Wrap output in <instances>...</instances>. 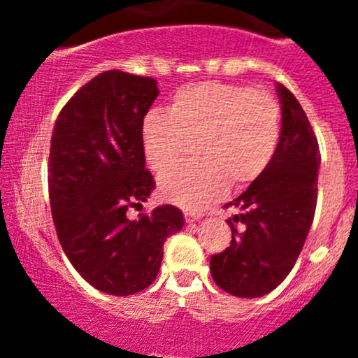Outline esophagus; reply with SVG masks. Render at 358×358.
Returning <instances> with one entry per match:
<instances>
[{
	"label": "esophagus",
	"instance_id": "obj_1",
	"mask_svg": "<svg viewBox=\"0 0 358 358\" xmlns=\"http://www.w3.org/2000/svg\"><path fill=\"white\" fill-rule=\"evenodd\" d=\"M183 215H185V222L187 223H196L197 220L201 218L199 215H196V213H190V211H185V213H183Z\"/></svg>",
	"mask_w": 358,
	"mask_h": 358
}]
</instances>
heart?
Returning a JSON list of instances; mask_svg holds the SVG:
<instances>
[{"label":"heart","mask_w":358,"mask_h":358,"mask_svg":"<svg viewBox=\"0 0 358 358\" xmlns=\"http://www.w3.org/2000/svg\"><path fill=\"white\" fill-rule=\"evenodd\" d=\"M142 136L157 173L178 164L197 142L199 161L162 175L159 189L166 201L201 211L229 187L246 189L265 173L280 138V107L249 86L199 83L178 90L169 112L150 110Z\"/></svg>","instance_id":"1"}]
</instances>
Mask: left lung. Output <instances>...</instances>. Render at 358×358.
<instances>
[{"instance_id":"obj_1","label":"left lung","mask_w":358,"mask_h":358,"mask_svg":"<svg viewBox=\"0 0 358 358\" xmlns=\"http://www.w3.org/2000/svg\"><path fill=\"white\" fill-rule=\"evenodd\" d=\"M277 93L282 128L275 154L246 192L227 204L241 211L227 220L232 241L209 262L213 280L239 298H258L286 279L315 215L319 142L296 96L282 85Z\"/></svg>"}]
</instances>
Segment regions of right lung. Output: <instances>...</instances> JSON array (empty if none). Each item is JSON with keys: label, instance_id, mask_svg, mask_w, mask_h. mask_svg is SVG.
Returning a JSON list of instances; mask_svg holds the SVG:
<instances>
[{"label": "right lung", "instance_id": "1", "mask_svg": "<svg viewBox=\"0 0 358 358\" xmlns=\"http://www.w3.org/2000/svg\"><path fill=\"white\" fill-rule=\"evenodd\" d=\"M156 79L106 71L64 106L52 135L48 192L60 246L79 275L114 296L156 280L166 239L183 229L171 204L128 218L154 189L145 169L143 117Z\"/></svg>", "mask_w": 358, "mask_h": 358}]
</instances>
